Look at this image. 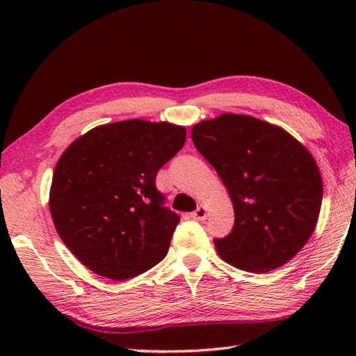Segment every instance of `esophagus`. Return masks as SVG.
<instances>
[{"label":"esophagus","instance_id":"1","mask_svg":"<svg viewBox=\"0 0 356 356\" xmlns=\"http://www.w3.org/2000/svg\"><path fill=\"white\" fill-rule=\"evenodd\" d=\"M191 217L194 218V220H205V218L208 217V209H207V207H203V205H200L197 209L194 211V213L191 214Z\"/></svg>","mask_w":356,"mask_h":356}]
</instances>
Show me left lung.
I'll return each instance as SVG.
<instances>
[{"mask_svg":"<svg viewBox=\"0 0 356 356\" xmlns=\"http://www.w3.org/2000/svg\"><path fill=\"white\" fill-rule=\"evenodd\" d=\"M191 134L234 207L231 234L214 240L220 259L255 274L293 259L314 234L323 200L309 149L282 127L232 113L202 120Z\"/></svg>","mask_w":356,"mask_h":356,"instance_id":"obj_1","label":"left lung"}]
</instances>
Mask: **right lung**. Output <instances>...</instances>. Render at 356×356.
<instances>
[{
  "mask_svg": "<svg viewBox=\"0 0 356 356\" xmlns=\"http://www.w3.org/2000/svg\"><path fill=\"white\" fill-rule=\"evenodd\" d=\"M185 139L182 125L128 119L95 127L59 157L50 214L65 246L95 274L127 280L163 260L179 216L162 207L156 176Z\"/></svg>",
  "mask_w": 356,
  "mask_h": 356,
  "instance_id": "add662e5",
  "label": "right lung"
}]
</instances>
